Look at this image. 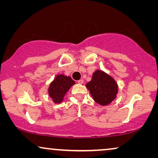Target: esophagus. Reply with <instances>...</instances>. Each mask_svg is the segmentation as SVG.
I'll return each mask as SVG.
<instances>
[{
  "mask_svg": "<svg viewBox=\"0 0 158 158\" xmlns=\"http://www.w3.org/2000/svg\"><path fill=\"white\" fill-rule=\"evenodd\" d=\"M77 83H78L79 84H83L84 83V81L83 79H81V80H79L78 81H77Z\"/></svg>",
  "mask_w": 158,
  "mask_h": 158,
  "instance_id": "esophagus-1",
  "label": "esophagus"
}]
</instances>
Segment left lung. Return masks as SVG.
<instances>
[{"mask_svg":"<svg viewBox=\"0 0 158 158\" xmlns=\"http://www.w3.org/2000/svg\"><path fill=\"white\" fill-rule=\"evenodd\" d=\"M94 100L101 106H106L116 98L118 85L113 77L102 70H96L91 81L86 84Z\"/></svg>","mask_w":158,"mask_h":158,"instance_id":"left-lung-1","label":"left lung"}]
</instances>
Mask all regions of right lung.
Segmentation results:
<instances>
[{"mask_svg": "<svg viewBox=\"0 0 158 158\" xmlns=\"http://www.w3.org/2000/svg\"><path fill=\"white\" fill-rule=\"evenodd\" d=\"M75 83L70 76L64 75H58L49 85V96L55 103H61L67 92Z\"/></svg>", "mask_w": 158, "mask_h": 158, "instance_id": "add662e5", "label": "right lung"}]
</instances>
